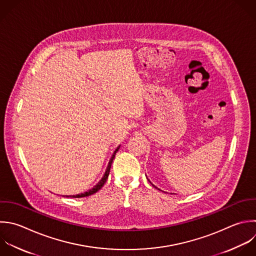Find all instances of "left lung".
Segmentation results:
<instances>
[{"label":"left lung","instance_id":"obj_1","mask_svg":"<svg viewBox=\"0 0 256 256\" xmlns=\"http://www.w3.org/2000/svg\"><path fill=\"white\" fill-rule=\"evenodd\" d=\"M153 186H154V185H153ZM154 187H155V186H154Z\"/></svg>","mask_w":256,"mask_h":256}]
</instances>
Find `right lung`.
I'll list each match as a JSON object with an SVG mask.
<instances>
[{"instance_id": "right-lung-1", "label": "right lung", "mask_w": 256, "mask_h": 256, "mask_svg": "<svg viewBox=\"0 0 256 256\" xmlns=\"http://www.w3.org/2000/svg\"><path fill=\"white\" fill-rule=\"evenodd\" d=\"M118 149H119V147L114 151V153H113V155H112V157H111V159H110V161H109V164H108V167H107V170H106V172H105V174H104V176H103V178L100 180V182L96 185V186H94L91 190H89L88 192H85V193H82V194H78V195H72V196H69V197H75V198H81V197H86V196H90V195H92V194H94V193H96L97 191H99L102 187H103V185L105 184V182L107 181V179H108V176H109V172H110V169H111V165H112V162H113V159L115 158V155H116V153H117V151H118Z\"/></svg>"}]
</instances>
